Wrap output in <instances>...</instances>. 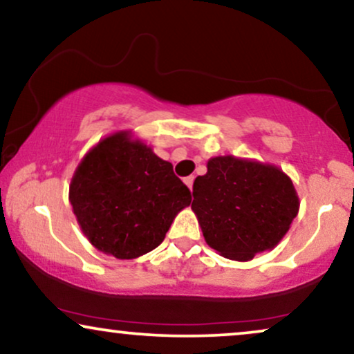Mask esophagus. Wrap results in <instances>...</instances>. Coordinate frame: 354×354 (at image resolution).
Segmentation results:
<instances>
[{"label": "esophagus", "instance_id": "34e87169", "mask_svg": "<svg viewBox=\"0 0 354 354\" xmlns=\"http://www.w3.org/2000/svg\"><path fill=\"white\" fill-rule=\"evenodd\" d=\"M192 183H194V176H187L185 178V185L189 187V189H192Z\"/></svg>", "mask_w": 354, "mask_h": 354}]
</instances>
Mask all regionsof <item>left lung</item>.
Returning a JSON list of instances; mask_svg holds the SVG:
<instances>
[{"instance_id": "8db88e82", "label": "left lung", "mask_w": 354, "mask_h": 354, "mask_svg": "<svg viewBox=\"0 0 354 354\" xmlns=\"http://www.w3.org/2000/svg\"><path fill=\"white\" fill-rule=\"evenodd\" d=\"M192 198L205 243L235 261L277 247L301 205L292 180L279 167L234 155L209 158Z\"/></svg>"}]
</instances>
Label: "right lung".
Here are the masks:
<instances>
[{
    "label": "right lung",
    "instance_id": "add662e5",
    "mask_svg": "<svg viewBox=\"0 0 354 354\" xmlns=\"http://www.w3.org/2000/svg\"><path fill=\"white\" fill-rule=\"evenodd\" d=\"M68 199L77 222L97 252L132 259L165 240L191 192L173 165L132 131L101 138L78 163Z\"/></svg>",
    "mask_w": 354,
    "mask_h": 354
}]
</instances>
